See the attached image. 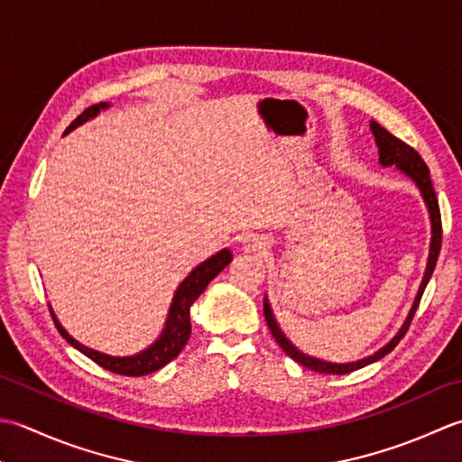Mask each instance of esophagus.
<instances>
[{
    "mask_svg": "<svg viewBox=\"0 0 462 462\" xmlns=\"http://www.w3.org/2000/svg\"><path fill=\"white\" fill-rule=\"evenodd\" d=\"M259 245H261V243H259ZM255 247H257V243H255Z\"/></svg>",
    "mask_w": 462,
    "mask_h": 462,
    "instance_id": "esophagus-1",
    "label": "esophagus"
}]
</instances>
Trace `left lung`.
I'll return each instance as SVG.
<instances>
[{"label":"left lung","instance_id":"obj_1","mask_svg":"<svg viewBox=\"0 0 462 462\" xmlns=\"http://www.w3.org/2000/svg\"><path fill=\"white\" fill-rule=\"evenodd\" d=\"M371 129H373V134H374L376 145H379L381 163H383V165H397L402 173H407V175L412 179V181H415V183L419 185V189H420L422 197H425V203H427L429 213H430V223H432V241H430V253H429L427 273H425V279H422V283H420L419 295H417V299H415V305H412L411 313H409V317H407V321H404V325H402V328L399 331V335L394 337L387 346H383V349H381L379 353H374L373 356H366V359L356 361V363L335 365V363L319 361V359H315V356H307V355L300 353L299 349H295V346L289 343V338H287L283 333H281V328H279V325L275 323V319H273L271 307H269L267 299H265V303H263V310H265V319H267L269 331H271L273 337H275V341L279 343L281 349H283V351L291 356V359L297 361L299 365L307 366V369H310V371L325 373V374H346V373H353V371H356V369H363V366L383 359L384 355H389V353L394 349V346L399 345L401 338H402L404 335H407V331H409L412 317H415V313H417L419 303H420V297H422V293H425V287H427V283H429L432 271H435L439 253H440V243H442L440 209H439V199H437L435 187H432V183H430V171H429L427 163L422 162V157L415 152V149L404 143V141H401L399 137H394L393 134H389V131L384 129V127H381L379 124H376V121H373Z\"/></svg>","mask_w":462,"mask_h":462}]
</instances>
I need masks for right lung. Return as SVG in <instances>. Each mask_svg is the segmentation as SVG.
Segmentation results:
<instances>
[{
  "mask_svg": "<svg viewBox=\"0 0 462 462\" xmlns=\"http://www.w3.org/2000/svg\"><path fill=\"white\" fill-rule=\"evenodd\" d=\"M106 107H107V103H97V106L88 107L81 113V116L75 117V121H71V125L65 129V134H69L71 129H75L81 124H86L88 119L97 116L99 109H106ZM229 263H231V253H229V249H223L217 253V255H213L211 259L203 261L199 267L193 269L189 273V277H187L177 289L171 309H169V319H167L162 337H159L157 341L149 346V349H145L139 355H134V356H109V355L88 349V346H83L81 343L75 341L73 337L65 333V328L58 323V319L53 317L51 310L50 313H51L55 327H58V331L61 333L65 341H68L71 346H75L78 351H81L86 356H89L93 363H97L99 366H103V369L117 373V374L143 376V374L159 371L162 366L171 363L175 356L183 351V346L187 345V341H189V335H191V319H189L191 305L195 303V299L203 293L205 287L209 285L211 281L229 265Z\"/></svg>",
  "mask_w": 462,
  "mask_h": 462,
  "instance_id": "add662e5",
  "label": "right lung"
}]
</instances>
